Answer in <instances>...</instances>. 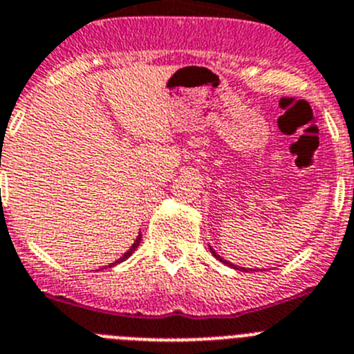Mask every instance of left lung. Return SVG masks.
I'll list each match as a JSON object with an SVG mask.
<instances>
[{"instance_id": "8db88e82", "label": "left lung", "mask_w": 354, "mask_h": 354, "mask_svg": "<svg viewBox=\"0 0 354 354\" xmlns=\"http://www.w3.org/2000/svg\"><path fill=\"white\" fill-rule=\"evenodd\" d=\"M209 250H212V254H213V256H215V259H218V261H221V263L227 264V266H231V268H236V266H234V264H231V263H229V261L222 259V257H221V256H218V254H216V252H215V250H213V248H212V247H209ZM236 270H245V268H236Z\"/></svg>"}]
</instances>
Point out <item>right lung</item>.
Here are the masks:
<instances>
[{
    "label": "right lung",
    "mask_w": 354,
    "mask_h": 354,
    "mask_svg": "<svg viewBox=\"0 0 354 354\" xmlns=\"http://www.w3.org/2000/svg\"><path fill=\"white\" fill-rule=\"evenodd\" d=\"M139 243H141V232H139V236L136 238V241H133V243H132V247H130L129 250H127V252L123 254V257H120V259H118V261H114V263H111V264H109V268H111V266H114V264H118V263H122V261L129 259V257L132 256L133 252H136V248L139 247Z\"/></svg>",
    "instance_id": "add662e5"
}]
</instances>
